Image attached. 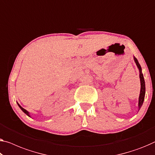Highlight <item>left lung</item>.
<instances>
[{"mask_svg":"<svg viewBox=\"0 0 155 155\" xmlns=\"http://www.w3.org/2000/svg\"><path fill=\"white\" fill-rule=\"evenodd\" d=\"M134 61L136 62V64H137V67L139 68V77H140V81H141V91H140V96H139V110L140 108L141 107L143 103V101H144V97H145V93H146V86H145V80H144V78L143 75V73H141V67L140 66V64L139 63V61L137 59V58H134Z\"/></svg>","mask_w":155,"mask_h":155,"instance_id":"8db88e82","label":"left lung"}]
</instances>
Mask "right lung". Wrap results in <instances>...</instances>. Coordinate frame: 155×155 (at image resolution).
Here are the masks:
<instances>
[{"mask_svg": "<svg viewBox=\"0 0 155 155\" xmlns=\"http://www.w3.org/2000/svg\"><path fill=\"white\" fill-rule=\"evenodd\" d=\"M18 106H19V107L21 109V110H22L23 111V112H24L25 114H27V115L28 116H30V115H29V112H28V111H27V110H25V109H23V107H21V106H20V104H18Z\"/></svg>", "mask_w": 155, "mask_h": 155, "instance_id": "1", "label": "right lung"}]
</instances>
